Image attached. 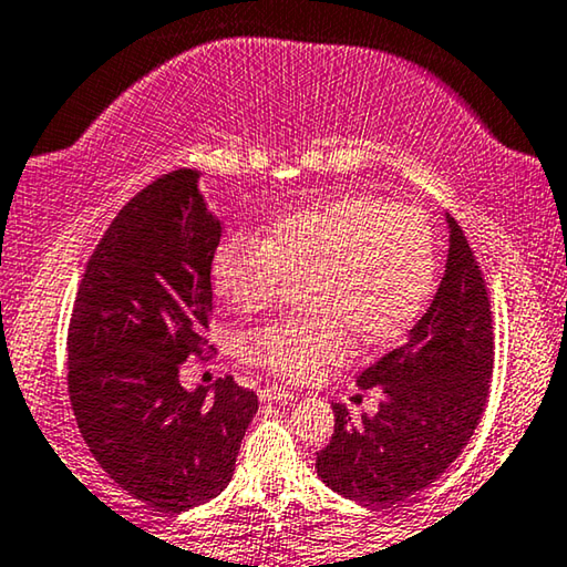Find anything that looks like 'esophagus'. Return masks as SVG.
Masks as SVG:
<instances>
[{"label": "esophagus", "mask_w": 567, "mask_h": 567, "mask_svg": "<svg viewBox=\"0 0 567 567\" xmlns=\"http://www.w3.org/2000/svg\"><path fill=\"white\" fill-rule=\"evenodd\" d=\"M259 398L267 403H290L295 393L292 390H285V388H277V385H267L265 390H259Z\"/></svg>", "instance_id": "34e87169"}]
</instances>
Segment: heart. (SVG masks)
<instances>
[{
  "label": "heart",
  "instance_id": "obj_1",
  "mask_svg": "<svg viewBox=\"0 0 567 567\" xmlns=\"http://www.w3.org/2000/svg\"><path fill=\"white\" fill-rule=\"evenodd\" d=\"M213 290L236 313L269 306L285 285H302L313 316L249 333L251 362L287 380H310L341 360L347 341L370 352L403 337L436 282V238L426 215L372 195H339L269 223L265 236L223 238Z\"/></svg>",
  "mask_w": 567,
  "mask_h": 567
}]
</instances>
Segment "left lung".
I'll list each match as a JSON object with an SVG mask.
<instances>
[{"label": "left lung", "mask_w": 567, "mask_h": 567, "mask_svg": "<svg viewBox=\"0 0 567 567\" xmlns=\"http://www.w3.org/2000/svg\"><path fill=\"white\" fill-rule=\"evenodd\" d=\"M450 249L434 300L409 337L357 378L380 388L374 416L331 403L337 426L318 452V477L339 496L390 506L432 485L475 434L493 372L491 302L465 234L444 213Z\"/></svg>", "instance_id": "left-lung-1"}]
</instances>
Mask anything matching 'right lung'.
Instances as JSON below:
<instances>
[{"mask_svg": "<svg viewBox=\"0 0 567 567\" xmlns=\"http://www.w3.org/2000/svg\"><path fill=\"white\" fill-rule=\"evenodd\" d=\"M220 220L200 172L164 174L127 200L86 265L69 326V398L113 481L158 512H187L234 477L257 395L234 378L187 390L203 352Z\"/></svg>", "mask_w": 567, "mask_h": 567, "instance_id": "obj_1", "label": "right lung"}]
</instances>
